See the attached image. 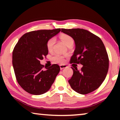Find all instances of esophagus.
I'll use <instances>...</instances> for the list:
<instances>
[{
	"label": "esophagus",
	"mask_w": 120,
	"mask_h": 120,
	"mask_svg": "<svg viewBox=\"0 0 120 120\" xmlns=\"http://www.w3.org/2000/svg\"><path fill=\"white\" fill-rule=\"evenodd\" d=\"M60 69H61V70H62V69H64V68H67V65H65V64L60 65Z\"/></svg>",
	"instance_id": "1"
}]
</instances>
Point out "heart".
<instances>
[{"label": "heart", "mask_w": 120, "mask_h": 120, "mask_svg": "<svg viewBox=\"0 0 120 120\" xmlns=\"http://www.w3.org/2000/svg\"><path fill=\"white\" fill-rule=\"evenodd\" d=\"M60 38L64 42V43L66 45V46H68V45H69L70 44H73L74 42L73 39L70 36L67 35V34H61V35H60ZM55 39L54 38H50L48 41H47L46 45L47 48L49 50H52V47H53V46L54 45V43H55ZM52 60L54 62L59 63H63V62L64 61L63 57H62L58 53L55 54L52 57Z\"/></svg>", "instance_id": "obj_1"}]
</instances>
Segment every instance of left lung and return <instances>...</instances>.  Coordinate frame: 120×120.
<instances>
[{
    "label": "left lung",
    "instance_id": "8db88e82",
    "mask_svg": "<svg viewBox=\"0 0 120 120\" xmlns=\"http://www.w3.org/2000/svg\"><path fill=\"white\" fill-rule=\"evenodd\" d=\"M61 32L74 40L75 49L70 63L83 65L80 71L77 67H71L73 75L68 81L70 86L82 94L94 91L104 81L109 69V57L104 44L99 37L85 29L62 28Z\"/></svg>",
    "mask_w": 120,
    "mask_h": 120
}]
</instances>
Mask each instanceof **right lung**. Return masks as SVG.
<instances>
[{
  "instance_id": "add662e5",
  "label": "right lung",
  "mask_w": 120,
  "mask_h": 120,
  "mask_svg": "<svg viewBox=\"0 0 120 120\" xmlns=\"http://www.w3.org/2000/svg\"><path fill=\"white\" fill-rule=\"evenodd\" d=\"M60 31L38 30L24 34L16 44L12 52V65L17 82L24 91L34 95L48 91L60 68L56 64L44 69L40 60L46 56L47 42Z\"/></svg>"
}]
</instances>
